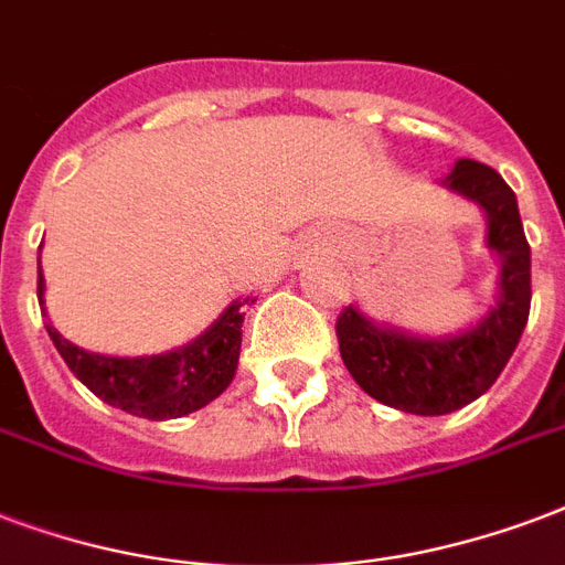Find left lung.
Here are the masks:
<instances>
[{"label": "left lung", "mask_w": 565, "mask_h": 565, "mask_svg": "<svg viewBox=\"0 0 565 565\" xmlns=\"http://www.w3.org/2000/svg\"><path fill=\"white\" fill-rule=\"evenodd\" d=\"M483 206L486 245L501 257L498 305L473 329L454 338H415L376 326L359 308L338 317L340 359L361 391L408 415H450L486 394L519 347L531 313V245L512 192L494 168L459 159L441 180Z\"/></svg>", "instance_id": "8db88e82"}]
</instances>
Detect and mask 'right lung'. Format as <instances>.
I'll use <instances>...</instances> for the list:
<instances>
[{"instance_id":"1","label":"right lung","mask_w":565,"mask_h":565,"mask_svg":"<svg viewBox=\"0 0 565 565\" xmlns=\"http://www.w3.org/2000/svg\"><path fill=\"white\" fill-rule=\"evenodd\" d=\"M38 301L43 305L41 273H38ZM245 305L248 299L234 301L201 338L186 347L162 355H145V359H111V355L85 352L62 338L50 322L46 331L64 364L73 370V376L103 403L148 420H168L204 408L231 385L239 364Z\"/></svg>"}]
</instances>
